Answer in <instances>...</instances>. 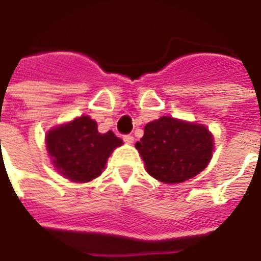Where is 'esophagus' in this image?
<instances>
[{
  "label": "esophagus",
  "instance_id": "esophagus-1",
  "mask_svg": "<svg viewBox=\"0 0 261 261\" xmlns=\"http://www.w3.org/2000/svg\"><path fill=\"white\" fill-rule=\"evenodd\" d=\"M123 141L126 143H128V145H133V143H134V137H133V135H124V137H123Z\"/></svg>",
  "mask_w": 261,
  "mask_h": 261
}]
</instances>
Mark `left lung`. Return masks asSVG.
<instances>
[{
	"instance_id": "left-lung-1",
	"label": "left lung",
	"mask_w": 261,
	"mask_h": 261,
	"mask_svg": "<svg viewBox=\"0 0 261 261\" xmlns=\"http://www.w3.org/2000/svg\"><path fill=\"white\" fill-rule=\"evenodd\" d=\"M135 147L151 177L177 184L195 177L208 165L214 137L204 124L161 116L147 123Z\"/></svg>"
}]
</instances>
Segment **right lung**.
I'll use <instances>...</instances> for the list:
<instances>
[{
  "instance_id": "right-lung-1",
  "label": "right lung",
  "mask_w": 261,
  "mask_h": 261,
  "mask_svg": "<svg viewBox=\"0 0 261 261\" xmlns=\"http://www.w3.org/2000/svg\"><path fill=\"white\" fill-rule=\"evenodd\" d=\"M122 145L112 131L98 133L97 123L88 115L53 127L46 134L53 167L73 182H88L100 176L112 151Z\"/></svg>"
}]
</instances>
